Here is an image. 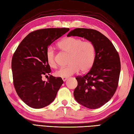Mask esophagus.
Here are the masks:
<instances>
[{
	"label": "esophagus",
	"mask_w": 134,
	"mask_h": 134,
	"mask_svg": "<svg viewBox=\"0 0 134 134\" xmlns=\"http://www.w3.org/2000/svg\"><path fill=\"white\" fill-rule=\"evenodd\" d=\"M67 78H62V79H63V81L64 82H65V81L67 80Z\"/></svg>",
	"instance_id": "1"
}]
</instances>
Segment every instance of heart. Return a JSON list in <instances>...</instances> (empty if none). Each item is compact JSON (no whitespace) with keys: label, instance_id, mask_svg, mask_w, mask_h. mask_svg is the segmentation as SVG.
<instances>
[{"label":"heart","instance_id":"obj_1","mask_svg":"<svg viewBox=\"0 0 134 134\" xmlns=\"http://www.w3.org/2000/svg\"><path fill=\"white\" fill-rule=\"evenodd\" d=\"M58 46L64 52L70 53V56L68 62L69 65L56 71V76L68 78L77 73L79 70L82 72H86L93 66L96 58V48L92 42L69 37L62 40ZM45 56L48 64L51 68H56L55 52L53 47L48 48Z\"/></svg>","mask_w":134,"mask_h":134}]
</instances>
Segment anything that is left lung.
I'll list each match as a JSON object with an SVG mask.
<instances>
[{
  "label": "left lung",
  "instance_id": "8db88e82",
  "mask_svg": "<svg viewBox=\"0 0 134 134\" xmlns=\"http://www.w3.org/2000/svg\"><path fill=\"white\" fill-rule=\"evenodd\" d=\"M67 36L80 37L94 45V62L89 72L76 78L78 86L74 96L85 107L97 109L110 100L118 87L121 70L118 52L109 40L97 30L76 28Z\"/></svg>",
  "mask_w": 134,
  "mask_h": 134
}]
</instances>
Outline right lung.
Wrapping results in <instances>:
<instances>
[{
  "label": "right lung",
  "instance_id": "right-lung-1",
  "mask_svg": "<svg viewBox=\"0 0 134 134\" xmlns=\"http://www.w3.org/2000/svg\"><path fill=\"white\" fill-rule=\"evenodd\" d=\"M69 30L64 27L34 31L25 37L14 53V86L19 98L29 107L39 109L49 105L63 83L61 78L51 75L45 82L42 76L51 72L45 56L48 47Z\"/></svg>",
  "mask_w": 134,
  "mask_h": 134
}]
</instances>
